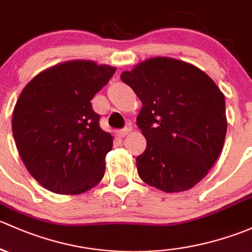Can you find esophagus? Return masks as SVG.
<instances>
[{"mask_svg": "<svg viewBox=\"0 0 252 252\" xmlns=\"http://www.w3.org/2000/svg\"><path fill=\"white\" fill-rule=\"evenodd\" d=\"M129 132H131V127H125V128H123V129H120V131H118V136L123 138V137L127 136V134H128Z\"/></svg>", "mask_w": 252, "mask_h": 252, "instance_id": "1", "label": "esophagus"}]
</instances>
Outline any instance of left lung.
<instances>
[{"instance_id": "8db88e82", "label": "left lung", "mask_w": 252, "mask_h": 252, "mask_svg": "<svg viewBox=\"0 0 252 252\" xmlns=\"http://www.w3.org/2000/svg\"><path fill=\"white\" fill-rule=\"evenodd\" d=\"M142 107L137 126L147 148L137 157L142 181L166 193L193 188L219 159L227 132L224 95L196 66L167 57L124 71Z\"/></svg>"}]
</instances>
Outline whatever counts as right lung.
I'll return each mask as SVG.
<instances>
[{
  "instance_id": "obj_1",
  "label": "right lung",
  "mask_w": 252,
  "mask_h": 252,
  "mask_svg": "<svg viewBox=\"0 0 252 252\" xmlns=\"http://www.w3.org/2000/svg\"><path fill=\"white\" fill-rule=\"evenodd\" d=\"M115 70L65 62L36 75L20 93L13 137L25 167L48 190L76 195L102 181L113 136L99 127L91 100Z\"/></svg>"
}]
</instances>
